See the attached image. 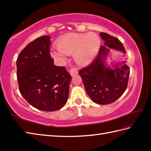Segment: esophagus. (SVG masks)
<instances>
[{
  "label": "esophagus",
  "instance_id": "1",
  "mask_svg": "<svg viewBox=\"0 0 151 151\" xmlns=\"http://www.w3.org/2000/svg\"><path fill=\"white\" fill-rule=\"evenodd\" d=\"M70 74L72 76L77 75V74H78L77 69H76V67H73V68H71L70 70Z\"/></svg>",
  "mask_w": 151,
  "mask_h": 151
}]
</instances>
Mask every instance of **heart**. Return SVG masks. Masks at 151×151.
Instances as JSON below:
<instances>
[{
    "instance_id": "heart-1",
    "label": "heart",
    "mask_w": 151,
    "mask_h": 151,
    "mask_svg": "<svg viewBox=\"0 0 151 151\" xmlns=\"http://www.w3.org/2000/svg\"><path fill=\"white\" fill-rule=\"evenodd\" d=\"M101 44L100 38L96 34L72 33L63 36L57 44L59 52L52 51V56L65 60L66 55L74 54L76 62L86 65L93 59Z\"/></svg>"
}]
</instances>
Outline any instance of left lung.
<instances>
[{"instance_id":"obj_1","label":"left lung","mask_w":151,"mask_h":151,"mask_svg":"<svg viewBox=\"0 0 151 151\" xmlns=\"http://www.w3.org/2000/svg\"><path fill=\"white\" fill-rule=\"evenodd\" d=\"M100 36L104 41V45L93 61L79 70V75L92 101L99 104H108L119 98L127 89L130 69L126 64H120L121 67L115 65L114 69L106 67L105 60L110 49L124 53L125 49L117 38L104 32H101Z\"/></svg>"}]
</instances>
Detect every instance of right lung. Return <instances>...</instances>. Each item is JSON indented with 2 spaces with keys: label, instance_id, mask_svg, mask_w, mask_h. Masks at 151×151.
<instances>
[{
  "label": "right lung",
  "instance_id": "obj_1",
  "mask_svg": "<svg viewBox=\"0 0 151 151\" xmlns=\"http://www.w3.org/2000/svg\"><path fill=\"white\" fill-rule=\"evenodd\" d=\"M50 36L37 38L22 50L17 62L19 91L38 110L53 111L65 104L71 76L65 67L54 64Z\"/></svg>",
  "mask_w": 151,
  "mask_h": 151
}]
</instances>
